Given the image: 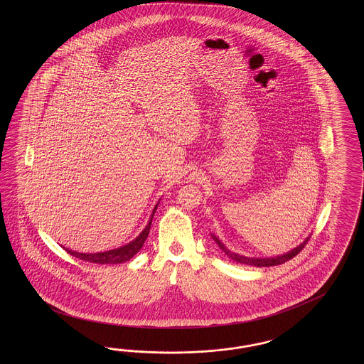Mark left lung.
<instances>
[{"instance_id": "1", "label": "left lung", "mask_w": 364, "mask_h": 364, "mask_svg": "<svg viewBox=\"0 0 364 364\" xmlns=\"http://www.w3.org/2000/svg\"><path fill=\"white\" fill-rule=\"evenodd\" d=\"M212 237H213L215 242H218V245L220 247V250H223V252L227 255L228 257H231L232 260H235V262H237V263H242V264L255 265V267H271V265L283 264V263H286L288 260H291L292 257H295V256L306 247V244L309 242V239H307V240H304V242H301L299 247L294 248L292 251H289V252H287V254L284 255H280V256H276V257L256 259V257H245V256H240V255L230 252V251L224 247V244H223L216 236L212 235Z\"/></svg>"}]
</instances>
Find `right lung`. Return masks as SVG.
Here are the masks:
<instances>
[{
  "instance_id": "obj_1",
  "label": "right lung",
  "mask_w": 364,
  "mask_h": 364,
  "mask_svg": "<svg viewBox=\"0 0 364 364\" xmlns=\"http://www.w3.org/2000/svg\"><path fill=\"white\" fill-rule=\"evenodd\" d=\"M156 208H157V205L154 207L152 216H151V220L148 223V225L144 228V231L141 232L133 242L127 244V245H124V247H120V248H117V250L107 251V252H99V254H80V252L70 251V250H68V248H64V250H65L68 254L77 257L80 260L89 262V263H96V264H119V263L128 262L129 259H132L133 256L141 250L144 242L146 240L148 233H149V230H151L152 218H154Z\"/></svg>"
}]
</instances>
